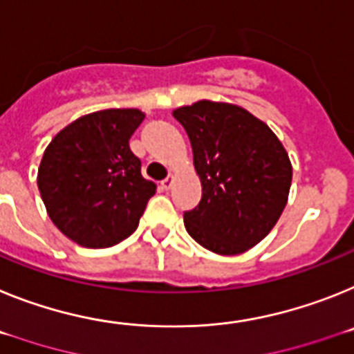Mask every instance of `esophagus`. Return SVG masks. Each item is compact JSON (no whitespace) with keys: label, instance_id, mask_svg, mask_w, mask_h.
I'll return each mask as SVG.
<instances>
[{"label":"esophagus","instance_id":"obj_1","mask_svg":"<svg viewBox=\"0 0 354 354\" xmlns=\"http://www.w3.org/2000/svg\"><path fill=\"white\" fill-rule=\"evenodd\" d=\"M173 180H174L173 174H169V176L165 178V180L160 181V187H162V189H164V190H169V189H171V185H173Z\"/></svg>","mask_w":354,"mask_h":354}]
</instances>
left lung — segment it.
I'll return each instance as SVG.
<instances>
[{"label":"left lung","mask_w":354,"mask_h":354,"mask_svg":"<svg viewBox=\"0 0 354 354\" xmlns=\"http://www.w3.org/2000/svg\"><path fill=\"white\" fill-rule=\"evenodd\" d=\"M189 135L203 194L183 214L189 235L217 254H239L274 228L292 165L269 126L230 103L198 101L173 112Z\"/></svg>","instance_id":"1"}]
</instances>
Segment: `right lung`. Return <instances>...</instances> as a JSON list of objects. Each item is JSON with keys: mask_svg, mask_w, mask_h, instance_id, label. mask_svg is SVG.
Returning <instances> with one entry per match:
<instances>
[{"mask_svg": "<svg viewBox=\"0 0 354 354\" xmlns=\"http://www.w3.org/2000/svg\"><path fill=\"white\" fill-rule=\"evenodd\" d=\"M144 121L137 109L88 113L46 147L37 185L53 221L84 248H110L137 230L156 185L140 174L130 137Z\"/></svg>", "mask_w": 354, "mask_h": 354, "instance_id": "right-lung-1", "label": "right lung"}]
</instances>
